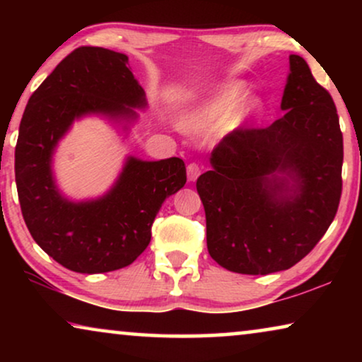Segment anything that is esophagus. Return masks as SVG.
Returning <instances> with one entry per match:
<instances>
[{
  "label": "esophagus",
  "mask_w": 362,
  "mask_h": 362,
  "mask_svg": "<svg viewBox=\"0 0 362 362\" xmlns=\"http://www.w3.org/2000/svg\"><path fill=\"white\" fill-rule=\"evenodd\" d=\"M199 175H201L199 165H196V163H191V165H187V180L196 181L197 177H199Z\"/></svg>",
  "instance_id": "esophagus-1"
}]
</instances>
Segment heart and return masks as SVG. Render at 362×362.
Here are the masks:
<instances>
[{"mask_svg": "<svg viewBox=\"0 0 362 362\" xmlns=\"http://www.w3.org/2000/svg\"><path fill=\"white\" fill-rule=\"evenodd\" d=\"M242 93H244V87L240 83H230V86L221 88L214 95L206 98L199 107L187 113L185 118V128L191 133H204L221 125L234 112ZM247 107L250 110L254 103L250 102Z\"/></svg>", "mask_w": 362, "mask_h": 362, "instance_id": "obj_1", "label": "heart"}]
</instances>
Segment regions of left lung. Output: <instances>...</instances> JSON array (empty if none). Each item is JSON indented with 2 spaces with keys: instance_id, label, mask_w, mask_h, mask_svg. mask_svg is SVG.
I'll use <instances>...</instances> for the list:
<instances>
[{
  "instance_id": "obj_1",
  "label": "left lung",
  "mask_w": 362,
  "mask_h": 362,
  "mask_svg": "<svg viewBox=\"0 0 362 362\" xmlns=\"http://www.w3.org/2000/svg\"><path fill=\"white\" fill-rule=\"evenodd\" d=\"M281 110L270 127L224 138L211 153V171L196 182L207 250L235 274L267 275L298 264L338 212L339 118L329 92L295 54Z\"/></svg>"
}]
</instances>
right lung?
Returning a JSON list of instances; mask_svg holds the SVG:
<instances>
[{"label": "right lung", "mask_w": 362, "mask_h": 362, "mask_svg": "<svg viewBox=\"0 0 362 362\" xmlns=\"http://www.w3.org/2000/svg\"><path fill=\"white\" fill-rule=\"evenodd\" d=\"M145 105L125 54L90 46L62 59L29 98L14 151L19 204L33 239L69 270L105 274L135 262L161 204L186 185L181 158L130 156L105 196L72 202L59 192L52 153L72 122L88 113L135 120L133 108Z\"/></svg>", "instance_id": "add662e5"}]
</instances>
